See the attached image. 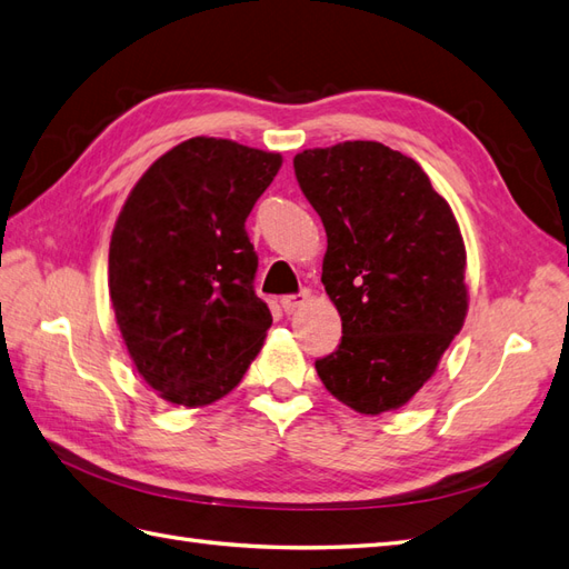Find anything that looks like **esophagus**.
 <instances>
[{"label": "esophagus", "instance_id": "1", "mask_svg": "<svg viewBox=\"0 0 569 569\" xmlns=\"http://www.w3.org/2000/svg\"><path fill=\"white\" fill-rule=\"evenodd\" d=\"M308 298H310L308 290H300V293L283 296V298H281V308H283V312H286V315H293L296 310H300L302 306H306Z\"/></svg>", "mask_w": 569, "mask_h": 569}]
</instances>
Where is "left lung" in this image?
<instances>
[{
  "instance_id": "1",
  "label": "left lung",
  "mask_w": 569,
  "mask_h": 569,
  "mask_svg": "<svg viewBox=\"0 0 569 569\" xmlns=\"http://www.w3.org/2000/svg\"><path fill=\"white\" fill-rule=\"evenodd\" d=\"M300 191L322 218V283L339 347L315 361L339 402L380 415L412 400L468 310L466 244L446 198L412 157L373 140L306 150Z\"/></svg>"
}]
</instances>
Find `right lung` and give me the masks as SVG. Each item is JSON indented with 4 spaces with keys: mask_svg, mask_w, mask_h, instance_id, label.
<instances>
[{
    "mask_svg": "<svg viewBox=\"0 0 569 569\" xmlns=\"http://www.w3.org/2000/svg\"><path fill=\"white\" fill-rule=\"evenodd\" d=\"M281 154L191 138L136 183L116 220L109 293L138 373L171 405L228 395L259 353L271 312L244 230Z\"/></svg>",
    "mask_w": 569,
    "mask_h": 569,
    "instance_id": "right-lung-1",
    "label": "right lung"
}]
</instances>
